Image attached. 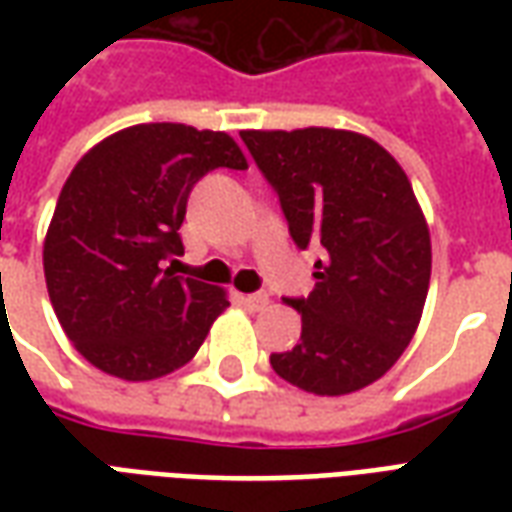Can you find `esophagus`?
<instances>
[{"instance_id":"esophagus-1","label":"esophagus","mask_w":512,"mask_h":512,"mask_svg":"<svg viewBox=\"0 0 512 512\" xmlns=\"http://www.w3.org/2000/svg\"><path fill=\"white\" fill-rule=\"evenodd\" d=\"M244 304L249 307V310H263V307L268 304V296L266 293H246Z\"/></svg>"}]
</instances>
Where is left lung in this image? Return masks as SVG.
I'll use <instances>...</instances> for the list:
<instances>
[{"mask_svg":"<svg viewBox=\"0 0 512 512\" xmlns=\"http://www.w3.org/2000/svg\"><path fill=\"white\" fill-rule=\"evenodd\" d=\"M299 249L318 246L315 290L288 299L301 340L271 354L279 378L348 395L395 365L430 285V233L406 172L370 136L340 128L241 131Z\"/></svg>","mask_w":512,"mask_h":512,"instance_id":"left-lung-1","label":"left lung"}]
</instances>
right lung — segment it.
<instances>
[{
    "label": "right lung",
    "instance_id": "obj_1",
    "mask_svg": "<svg viewBox=\"0 0 512 512\" xmlns=\"http://www.w3.org/2000/svg\"><path fill=\"white\" fill-rule=\"evenodd\" d=\"M219 167L246 169L233 136L142 123L106 136L65 180L43 271L57 321L98 370L123 381L167 376L230 307L222 288L164 268L183 255L194 183Z\"/></svg>",
    "mask_w": 512,
    "mask_h": 512
}]
</instances>
